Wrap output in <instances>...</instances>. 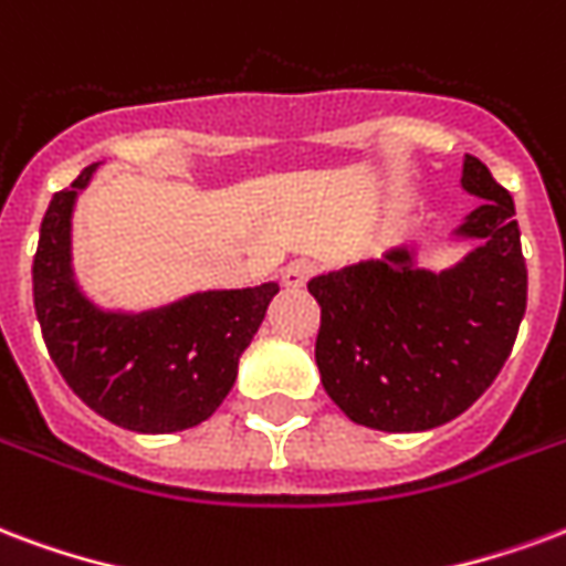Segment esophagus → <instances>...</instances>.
Instances as JSON below:
<instances>
[{"label":"esophagus","mask_w":566,"mask_h":566,"mask_svg":"<svg viewBox=\"0 0 566 566\" xmlns=\"http://www.w3.org/2000/svg\"><path fill=\"white\" fill-rule=\"evenodd\" d=\"M313 274H316V262H311V259H295V262H289L283 268V283L289 289H301Z\"/></svg>","instance_id":"obj_1"}]
</instances>
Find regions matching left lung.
Wrapping results in <instances>:
<instances>
[{"label":"left lung","instance_id":"8db88e82","mask_svg":"<svg viewBox=\"0 0 566 566\" xmlns=\"http://www.w3.org/2000/svg\"><path fill=\"white\" fill-rule=\"evenodd\" d=\"M461 187L482 198L452 232L476 241L461 262L428 271L391 247L307 283L323 307L319 377L356 424L403 434L452 422L513 353L527 304L513 196L476 156H464Z\"/></svg>","mask_w":566,"mask_h":566}]
</instances>
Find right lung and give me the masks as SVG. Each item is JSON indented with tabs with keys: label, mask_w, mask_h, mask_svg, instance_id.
<instances>
[{
	"label": "right lung",
	"mask_w": 566,
	"mask_h": 566,
	"mask_svg": "<svg viewBox=\"0 0 566 566\" xmlns=\"http://www.w3.org/2000/svg\"><path fill=\"white\" fill-rule=\"evenodd\" d=\"M96 165L51 198L32 262L44 344L69 389L138 434L201 424L232 391L238 358L265 319L277 283L208 289L150 311H108L86 298L72 265V213Z\"/></svg>",
	"instance_id": "right-lung-1"
}]
</instances>
